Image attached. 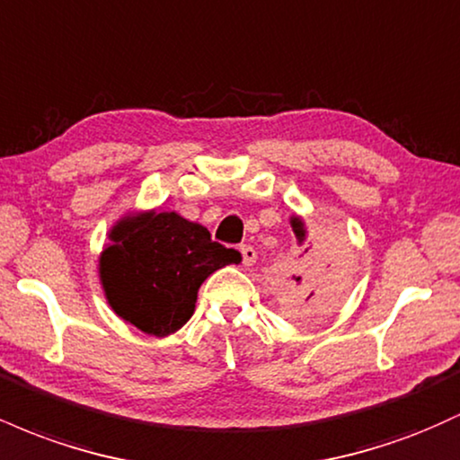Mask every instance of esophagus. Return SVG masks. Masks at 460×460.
Instances as JSON below:
<instances>
[{"instance_id": "34e87169", "label": "esophagus", "mask_w": 460, "mask_h": 460, "mask_svg": "<svg viewBox=\"0 0 460 460\" xmlns=\"http://www.w3.org/2000/svg\"><path fill=\"white\" fill-rule=\"evenodd\" d=\"M240 252H242V263H244V266H252V263H255L257 251L251 244H242Z\"/></svg>"}]
</instances>
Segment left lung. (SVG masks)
<instances>
[{"label":"left lung","mask_w":460,"mask_h":460,"mask_svg":"<svg viewBox=\"0 0 460 460\" xmlns=\"http://www.w3.org/2000/svg\"><path fill=\"white\" fill-rule=\"evenodd\" d=\"M292 226L294 234L303 242V220L294 218ZM294 270L303 272V279H300V274H289L285 279L283 288L285 298H288L289 307L294 311L315 309L329 298V294L337 288V281H340L337 263L331 261L329 255H324V252H309V248L300 252L298 261L294 263Z\"/></svg>","instance_id":"1"}]
</instances>
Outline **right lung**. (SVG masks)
<instances>
[{"instance_id":"right-lung-1","label":"right lung","mask_w":460,"mask_h":460,"mask_svg":"<svg viewBox=\"0 0 460 460\" xmlns=\"http://www.w3.org/2000/svg\"><path fill=\"white\" fill-rule=\"evenodd\" d=\"M102 255L105 296L116 314L149 335H171L190 320L200 283L240 252L175 212L128 218Z\"/></svg>"}]
</instances>
